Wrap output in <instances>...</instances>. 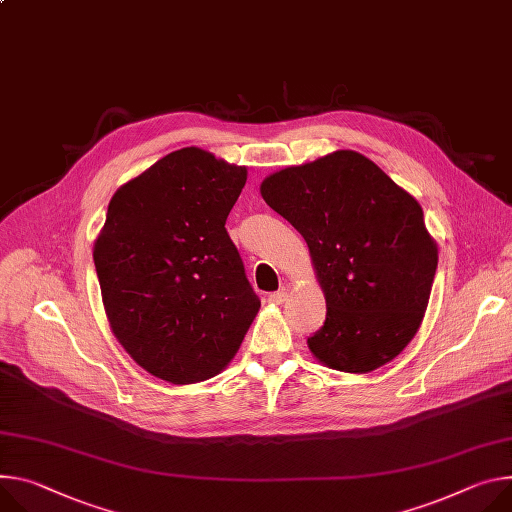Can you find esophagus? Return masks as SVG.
<instances>
[{
  "label": "esophagus",
  "mask_w": 512,
  "mask_h": 512,
  "mask_svg": "<svg viewBox=\"0 0 512 512\" xmlns=\"http://www.w3.org/2000/svg\"><path fill=\"white\" fill-rule=\"evenodd\" d=\"M286 298H288V294H286L284 290H280V292H273V294H269V296H267L269 304H275V306L284 304V302H286Z\"/></svg>",
  "instance_id": "34e87169"
}]
</instances>
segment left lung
<instances>
[{
	"mask_svg": "<svg viewBox=\"0 0 512 512\" xmlns=\"http://www.w3.org/2000/svg\"><path fill=\"white\" fill-rule=\"evenodd\" d=\"M259 190L304 237L327 300L310 353L345 374L392 361L421 327L437 271L421 204L355 151L284 167Z\"/></svg>",
	"mask_w": 512,
	"mask_h": 512,
	"instance_id": "obj_1",
	"label": "left lung"
}]
</instances>
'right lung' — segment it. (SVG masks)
<instances>
[{"label":"right lung","instance_id":"1","mask_svg":"<svg viewBox=\"0 0 512 512\" xmlns=\"http://www.w3.org/2000/svg\"><path fill=\"white\" fill-rule=\"evenodd\" d=\"M247 167L185 147L110 200L94 261L110 329L151 376L214 378L237 355L261 302L224 228Z\"/></svg>","mask_w":512,"mask_h":512}]
</instances>
